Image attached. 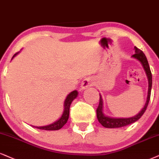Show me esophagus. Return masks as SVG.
Here are the masks:
<instances>
[{"label": "esophagus", "mask_w": 159, "mask_h": 159, "mask_svg": "<svg viewBox=\"0 0 159 159\" xmlns=\"http://www.w3.org/2000/svg\"><path fill=\"white\" fill-rule=\"evenodd\" d=\"M93 84V80L92 78L91 77H87L85 79H84L82 82L81 84V89L82 90H85L87 89L88 88L91 87L92 85Z\"/></svg>", "instance_id": "obj_1"}]
</instances>
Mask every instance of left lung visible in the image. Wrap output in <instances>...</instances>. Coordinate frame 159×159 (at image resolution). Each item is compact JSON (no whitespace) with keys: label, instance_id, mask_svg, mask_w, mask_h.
Wrapping results in <instances>:
<instances>
[{"label":"left lung","instance_id":"obj_1","mask_svg":"<svg viewBox=\"0 0 159 159\" xmlns=\"http://www.w3.org/2000/svg\"><path fill=\"white\" fill-rule=\"evenodd\" d=\"M135 49V54L132 56L133 58L136 59L141 62L143 68H144V71L147 75V78H148V95H147L146 102L144 105L141 109V111L137 113L136 115L132 117H128V118H114V117H111L105 115L104 113V102L102 97L100 93V98H99V104L97 109V116L98 119V121L99 123L102 125L103 127H107V128H116V127H125L126 125H130L132 123L135 122L137 120H139L141 118V116L144 114L145 112L147 107H148L149 102H150V93H151V89H152V74L150 71V66H149V63L145 54L143 53L142 51L139 49L137 47H134Z\"/></svg>","mask_w":159,"mask_h":159}]
</instances>
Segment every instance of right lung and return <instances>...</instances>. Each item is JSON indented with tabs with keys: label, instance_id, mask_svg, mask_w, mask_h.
<instances>
[{
	"label": "right lung",
	"instance_id": "right-lung-1",
	"mask_svg": "<svg viewBox=\"0 0 159 159\" xmlns=\"http://www.w3.org/2000/svg\"><path fill=\"white\" fill-rule=\"evenodd\" d=\"M17 54H19V52L16 53L12 57L11 60L15 57V56L17 55ZM78 91L76 90H74L72 92L68 93L66 97V99H65L64 103H63V111H62V113L61 116L57 120L54 121V122L52 123V124L46 125V126H33L34 127H37V128L40 129V130H57L61 129L62 127L64 126L67 123L68 117H69V110H70V104H71L72 102H73L74 99H75L78 96Z\"/></svg>",
	"mask_w": 159,
	"mask_h": 159
}]
</instances>
